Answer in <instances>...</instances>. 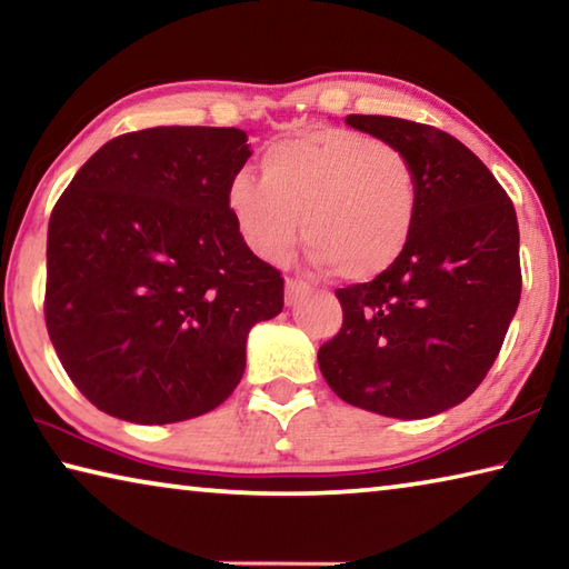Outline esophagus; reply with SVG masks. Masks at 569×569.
Listing matches in <instances>:
<instances>
[{
    "label": "esophagus",
    "mask_w": 569,
    "mask_h": 569,
    "mask_svg": "<svg viewBox=\"0 0 569 569\" xmlns=\"http://www.w3.org/2000/svg\"><path fill=\"white\" fill-rule=\"evenodd\" d=\"M306 291H308V283L296 281V278H288V281H286V303L293 306Z\"/></svg>",
    "instance_id": "34e87169"
}]
</instances>
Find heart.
Returning <instances> with one entry per match:
<instances>
[{
	"mask_svg": "<svg viewBox=\"0 0 569 569\" xmlns=\"http://www.w3.org/2000/svg\"><path fill=\"white\" fill-rule=\"evenodd\" d=\"M226 203L246 246L283 261L298 240V220L313 258L343 281H373L407 250L419 213L411 160L369 134L323 128L273 142L261 180L230 178Z\"/></svg>",
	"mask_w": 569,
	"mask_h": 569,
	"instance_id": "obj_1",
	"label": "heart"
}]
</instances>
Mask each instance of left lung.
<instances>
[{"label": "left lung", "instance_id": "1", "mask_svg": "<svg viewBox=\"0 0 569 569\" xmlns=\"http://www.w3.org/2000/svg\"><path fill=\"white\" fill-rule=\"evenodd\" d=\"M346 124L399 148L419 182L407 250L387 273L336 291L341 331L321 373L351 407L435 417L492 369L522 293L515 206L467 146L431 124L349 114Z\"/></svg>", "mask_w": 569, "mask_h": 569}]
</instances>
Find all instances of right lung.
Instances as JSON below:
<instances>
[{
  "label": "right lung",
  "mask_w": 569,
  "mask_h": 569,
  "mask_svg": "<svg viewBox=\"0 0 569 569\" xmlns=\"http://www.w3.org/2000/svg\"><path fill=\"white\" fill-rule=\"evenodd\" d=\"M238 128H150L94 152L47 230L44 321L82 397L132 423L220 407L246 339L283 308L281 271L240 238L226 190Z\"/></svg>",
  "instance_id": "right-lung-1"
}]
</instances>
